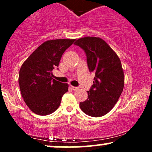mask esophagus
Instances as JSON below:
<instances>
[{
    "label": "esophagus",
    "instance_id": "esophagus-1",
    "mask_svg": "<svg viewBox=\"0 0 152 152\" xmlns=\"http://www.w3.org/2000/svg\"><path fill=\"white\" fill-rule=\"evenodd\" d=\"M71 88H72V89L74 91H78L79 89V88L78 87H75V86H71Z\"/></svg>",
    "mask_w": 152,
    "mask_h": 152
}]
</instances>
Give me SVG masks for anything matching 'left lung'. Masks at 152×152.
<instances>
[{
	"label": "left lung",
	"mask_w": 152,
	"mask_h": 152,
	"mask_svg": "<svg viewBox=\"0 0 152 152\" xmlns=\"http://www.w3.org/2000/svg\"><path fill=\"white\" fill-rule=\"evenodd\" d=\"M84 50L90 72L95 74L85 102L79 106L85 114L100 117L109 112L124 89V75L117 54L102 38H81L74 43Z\"/></svg>",
	"instance_id": "left-lung-1"
}]
</instances>
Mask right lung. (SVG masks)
Masks as SVG:
<instances>
[{"label":"right lung","instance_id":"1","mask_svg":"<svg viewBox=\"0 0 152 152\" xmlns=\"http://www.w3.org/2000/svg\"><path fill=\"white\" fill-rule=\"evenodd\" d=\"M75 41H45L22 64L18 76L20 93L26 105L35 114H50L60 106L69 84L53 79L52 71L58 66L63 53Z\"/></svg>","mask_w":152,"mask_h":152}]
</instances>
